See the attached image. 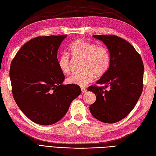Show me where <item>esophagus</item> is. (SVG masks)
<instances>
[{
	"label": "esophagus",
	"instance_id": "obj_1",
	"mask_svg": "<svg viewBox=\"0 0 156 156\" xmlns=\"http://www.w3.org/2000/svg\"><path fill=\"white\" fill-rule=\"evenodd\" d=\"M87 91V90L85 88H84V87L81 88V92H82V93H84V92H86Z\"/></svg>",
	"mask_w": 156,
	"mask_h": 156
}]
</instances>
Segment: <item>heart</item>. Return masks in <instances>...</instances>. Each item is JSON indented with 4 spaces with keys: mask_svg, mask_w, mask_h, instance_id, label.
Instances as JSON below:
<instances>
[{
    "mask_svg": "<svg viewBox=\"0 0 156 156\" xmlns=\"http://www.w3.org/2000/svg\"><path fill=\"white\" fill-rule=\"evenodd\" d=\"M69 51L74 58L83 59L82 70L79 73H73L66 79L69 84L81 87L93 81L94 75L100 77L105 74L110 65L111 55L108 49L104 45L84 40H77L69 45ZM60 69L65 74L70 73L71 60L69 55L62 53L58 59Z\"/></svg>",
    "mask_w": 156,
    "mask_h": 156,
    "instance_id": "heart-1",
    "label": "heart"
}]
</instances>
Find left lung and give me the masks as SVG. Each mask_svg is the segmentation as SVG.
I'll return each instance as SVG.
<instances>
[{"mask_svg":"<svg viewBox=\"0 0 156 156\" xmlns=\"http://www.w3.org/2000/svg\"><path fill=\"white\" fill-rule=\"evenodd\" d=\"M109 50L111 61L106 73L88 90L96 96L90 111L104 123L120 121L133 110L143 88L144 65L140 55L128 41L115 35H94ZM108 86L110 88L105 90Z\"/></svg>","mask_w":156,"mask_h":156,"instance_id":"left-lung-1","label":"left lung"}]
</instances>
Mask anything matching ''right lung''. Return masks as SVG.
Returning a JSON list of instances; mask_svg holds the SVG:
<instances>
[{
  "label": "right lung",
  "mask_w": 156,
  "mask_h": 156,
  "mask_svg": "<svg viewBox=\"0 0 156 156\" xmlns=\"http://www.w3.org/2000/svg\"><path fill=\"white\" fill-rule=\"evenodd\" d=\"M67 35L38 36L18 51L10 65L12 91L26 116L44 126L59 121L71 103L81 94L74 84H62L64 75L58 67L57 53Z\"/></svg>",
  "instance_id": "right-lung-1"
}]
</instances>
